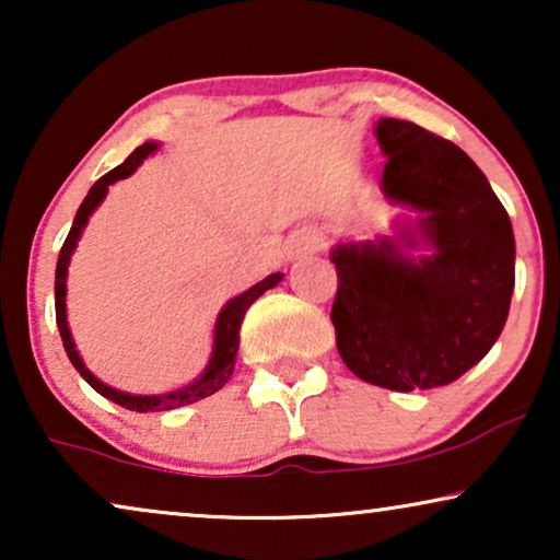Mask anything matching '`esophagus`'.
<instances>
[{
  "label": "esophagus",
  "instance_id": "34e87169",
  "mask_svg": "<svg viewBox=\"0 0 560 560\" xmlns=\"http://www.w3.org/2000/svg\"><path fill=\"white\" fill-rule=\"evenodd\" d=\"M324 247V236H320L316 229H303V232L293 234V240L288 244V255L290 257H303V255H313Z\"/></svg>",
  "mask_w": 560,
  "mask_h": 560
}]
</instances>
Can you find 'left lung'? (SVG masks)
Here are the masks:
<instances>
[{
	"instance_id": "obj_1",
	"label": "left lung",
	"mask_w": 560,
	"mask_h": 560,
	"mask_svg": "<svg viewBox=\"0 0 560 560\" xmlns=\"http://www.w3.org/2000/svg\"><path fill=\"white\" fill-rule=\"evenodd\" d=\"M382 194L416 217L393 234L331 249V308L343 364L370 385L412 393L469 372L500 339L515 290V234L487 175L454 142L380 119Z\"/></svg>"
}]
</instances>
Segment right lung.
<instances>
[{"label":"right lung","mask_w":560,"mask_h":560,"mask_svg":"<svg viewBox=\"0 0 560 560\" xmlns=\"http://www.w3.org/2000/svg\"><path fill=\"white\" fill-rule=\"evenodd\" d=\"M158 148H160V142H155V140L140 144V148H137L132 155L125 160V163L117 165L114 171H109L106 175H102V178H98L94 186H91L89 196L83 198L79 211H75L73 226L66 236L63 247H60L58 267H56V320H58V331H60V339H63L68 359H71L75 372H79L81 377L86 380L98 395H104L106 400L121 405V408L137 410V412L173 410V408H180V405L198 402V400H203V397L219 393V389L226 385L229 377H232V372H234L236 349H240V328H242L244 313H247L249 305L255 303L257 298L265 293V290L275 288L282 280V272H272V275H267L262 282H257V285L244 290L242 295H236V298H232V301H226L224 308L219 311L217 324H213V347H211L209 364H206V370L198 374L194 382H188L186 387L171 389V393H163V395H132V393H125V389L109 387L106 382L98 380L86 364H83L79 349H75L71 328H68V308H66L68 265H71V257H73L75 247H79V240H81L83 229H86V224H89L91 213H94L98 206H102L106 194H109V186H114L117 180L129 178V175H132L137 167L142 165V160L155 155Z\"/></svg>","instance_id":"obj_1"}]
</instances>
